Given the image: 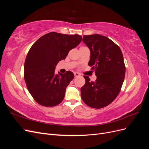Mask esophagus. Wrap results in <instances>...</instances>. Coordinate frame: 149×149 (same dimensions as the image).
Returning a JSON list of instances; mask_svg holds the SVG:
<instances>
[{
    "label": "esophagus",
    "instance_id": "esophagus-1",
    "mask_svg": "<svg viewBox=\"0 0 149 149\" xmlns=\"http://www.w3.org/2000/svg\"><path fill=\"white\" fill-rule=\"evenodd\" d=\"M74 77H78V76H80V74L78 73H76V72H74Z\"/></svg>",
    "mask_w": 149,
    "mask_h": 149
}]
</instances>
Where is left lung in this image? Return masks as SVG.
<instances>
[{
	"mask_svg": "<svg viewBox=\"0 0 149 149\" xmlns=\"http://www.w3.org/2000/svg\"><path fill=\"white\" fill-rule=\"evenodd\" d=\"M83 42L90 49L88 65L95 71V81L84 76L85 84L81 88V96L88 106L100 109L113 101L123 86L125 66L119 46L105 36L84 35Z\"/></svg>",
	"mask_w": 149,
	"mask_h": 149,
	"instance_id": "obj_1",
	"label": "left lung"
}]
</instances>
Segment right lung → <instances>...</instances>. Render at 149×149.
Segmentation results:
<instances>
[{"label": "right lung", "mask_w": 149, "mask_h": 149, "mask_svg": "<svg viewBox=\"0 0 149 149\" xmlns=\"http://www.w3.org/2000/svg\"><path fill=\"white\" fill-rule=\"evenodd\" d=\"M81 40L79 35L50 32L40 37L30 48L25 61L24 79L29 93L39 104L52 107L63 100L66 88L74 74L68 71L56 74L55 67Z\"/></svg>", "instance_id": "right-lung-1"}]
</instances>
